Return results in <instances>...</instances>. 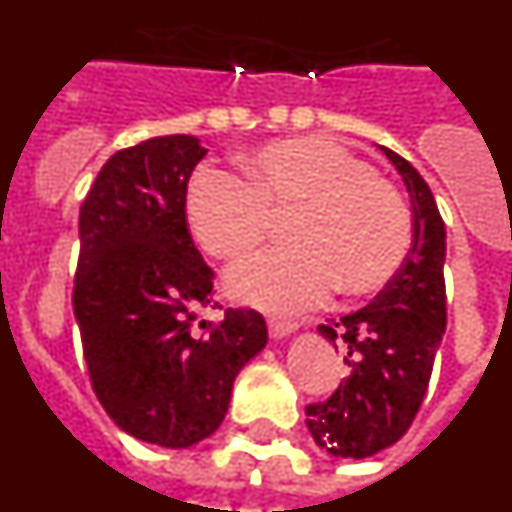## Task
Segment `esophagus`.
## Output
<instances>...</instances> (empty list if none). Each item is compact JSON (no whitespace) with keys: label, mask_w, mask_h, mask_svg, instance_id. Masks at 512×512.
<instances>
[{"label":"esophagus","mask_w":512,"mask_h":512,"mask_svg":"<svg viewBox=\"0 0 512 512\" xmlns=\"http://www.w3.org/2000/svg\"><path fill=\"white\" fill-rule=\"evenodd\" d=\"M297 330L295 323H284V320H269V336L282 341V338H289Z\"/></svg>","instance_id":"1"}]
</instances>
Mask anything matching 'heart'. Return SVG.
Masks as SVG:
<instances>
[{
    "label": "heart",
    "mask_w": 512,
    "mask_h": 512,
    "mask_svg": "<svg viewBox=\"0 0 512 512\" xmlns=\"http://www.w3.org/2000/svg\"><path fill=\"white\" fill-rule=\"evenodd\" d=\"M243 184L205 169L187 189V223L215 259H241L259 246L271 217L287 225L292 248L266 251L228 277L238 302L269 312L315 307L338 287L374 295L408 256L413 220L397 189L325 138H289L241 158Z\"/></svg>",
    "instance_id": "b5f03b06"
}]
</instances>
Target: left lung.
Masks as SVG:
<instances>
[{
    "label": "left lung",
    "mask_w": 512,
    "mask_h": 512,
    "mask_svg": "<svg viewBox=\"0 0 512 512\" xmlns=\"http://www.w3.org/2000/svg\"><path fill=\"white\" fill-rule=\"evenodd\" d=\"M379 151L410 194L413 246L369 305L318 328L343 348L348 377L328 400L307 405L305 423L320 449L341 459H366L405 436L446 330V225L418 169L390 148Z\"/></svg>",
    "instance_id": "obj_1"
}]
</instances>
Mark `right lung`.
I'll list each match as a JSON object with an SVG mask.
<instances>
[{
	"label": "right lung",
	"instance_id": "right-lung-1",
	"mask_svg": "<svg viewBox=\"0 0 512 512\" xmlns=\"http://www.w3.org/2000/svg\"><path fill=\"white\" fill-rule=\"evenodd\" d=\"M205 153L194 135L117 151L79 212L74 315L92 387L122 431L164 449H189L220 428L235 377L269 341L256 310L197 320L215 271L184 207Z\"/></svg>",
	"mask_w": 512,
	"mask_h": 512
}]
</instances>
